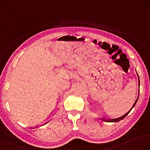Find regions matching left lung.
I'll return each mask as SVG.
<instances>
[{
  "mask_svg": "<svg viewBox=\"0 0 150 150\" xmlns=\"http://www.w3.org/2000/svg\"><path fill=\"white\" fill-rule=\"evenodd\" d=\"M137 75H138V74H137ZM138 80H139V76H138ZM138 97H139V94H138V98H137V99L136 100V101H135V102H134V104H133V105H132V108L131 109V110H130L129 111H128V112H127L126 114H125L124 115H122V116H121V117H119V118L113 119H105L102 118V120H103V121H105V122H119V121H121L122 119H123L124 118H125V117L126 116V115H127L129 113V112H130V111L131 110V109L134 108V105H135V104H136L137 100H138Z\"/></svg>",
  "mask_w": 150,
  "mask_h": 150,
  "instance_id": "8db88e82",
  "label": "left lung"
}]
</instances>
